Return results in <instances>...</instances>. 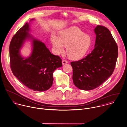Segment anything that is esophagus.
<instances>
[{
  "label": "esophagus",
  "instance_id": "1",
  "mask_svg": "<svg viewBox=\"0 0 127 127\" xmlns=\"http://www.w3.org/2000/svg\"><path fill=\"white\" fill-rule=\"evenodd\" d=\"M62 64H63V65H65V64H67V63H68V61H67V60H65V59H63V60H62Z\"/></svg>",
  "mask_w": 127,
  "mask_h": 127
}]
</instances>
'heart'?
<instances>
[{"label":"heart","mask_w":127,"mask_h":127,"mask_svg":"<svg viewBox=\"0 0 127 127\" xmlns=\"http://www.w3.org/2000/svg\"><path fill=\"white\" fill-rule=\"evenodd\" d=\"M51 42L56 54L64 52V46L67 47L68 56L72 59L77 60L82 58L88 51L92 45V39L79 28L73 27L61 32L59 38L53 35Z\"/></svg>","instance_id":"b5f03b06"}]
</instances>
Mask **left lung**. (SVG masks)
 <instances>
[{
	"label": "left lung",
	"instance_id": "left-lung-1",
	"mask_svg": "<svg viewBox=\"0 0 127 127\" xmlns=\"http://www.w3.org/2000/svg\"><path fill=\"white\" fill-rule=\"evenodd\" d=\"M95 48L85 58L71 62L75 85L84 90H93L112 74L118 50L110 31L103 26H97Z\"/></svg>",
	"mask_w": 127,
	"mask_h": 127
}]
</instances>
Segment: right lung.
<instances>
[{
  "label": "right lung",
  "instance_id": "right-lung-1",
  "mask_svg": "<svg viewBox=\"0 0 127 127\" xmlns=\"http://www.w3.org/2000/svg\"><path fill=\"white\" fill-rule=\"evenodd\" d=\"M29 25L26 23L13 37L9 47L10 64L14 74L24 85L34 91H44L52 85L53 73L62 66V59L55 55L37 40L32 39L33 51L27 58L20 53L26 38H31L28 33Z\"/></svg>",
  "mask_w": 127,
  "mask_h": 127
}]
</instances>
